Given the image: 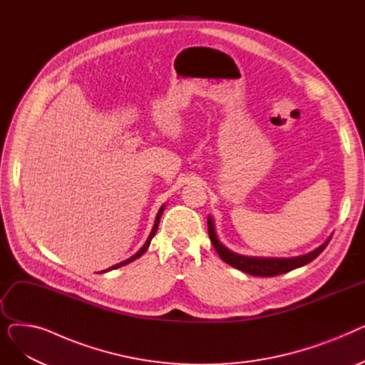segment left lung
Returning a JSON list of instances; mask_svg holds the SVG:
<instances>
[{
    "label": "left lung",
    "instance_id": "left-lung-1",
    "mask_svg": "<svg viewBox=\"0 0 365 365\" xmlns=\"http://www.w3.org/2000/svg\"><path fill=\"white\" fill-rule=\"evenodd\" d=\"M208 223V235H210V241L213 242L215 250L217 252V255L220 256V259L223 262H226L227 264H231L237 269L248 274V275H255V277H277L285 272H290L296 267H300L306 263L312 262L315 257H318L324 248L327 247V244L330 242L331 238H329L325 241L321 247H318L317 250L304 255V256H297V257H292V259H263V257H247V256H241L237 255L227 248L217 240V235L215 232V225L212 217H208L207 220Z\"/></svg>",
    "mask_w": 365,
    "mask_h": 365
}]
</instances>
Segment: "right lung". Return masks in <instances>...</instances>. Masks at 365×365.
<instances>
[{
  "mask_svg": "<svg viewBox=\"0 0 365 365\" xmlns=\"http://www.w3.org/2000/svg\"><path fill=\"white\" fill-rule=\"evenodd\" d=\"M163 212H164V205L158 210V215H157V219H155V223H153V227H152V231H150V234H149V237H148V240H146V242H145V245L140 248V250L134 255V256H131L130 259H127V260H124V262H121V263H118V264H115V266H112V267H109V269H117V267H120V266H124V264H127V263H130V262H133V260H136L138 257H140L146 250H148V247H149V244H150V240L153 238V235H155V232H157V229H158V223H160V219H161V215H163ZM108 269V271H109Z\"/></svg>",
  "mask_w": 365,
  "mask_h": 365,
  "instance_id": "1",
  "label": "right lung"
}]
</instances>
